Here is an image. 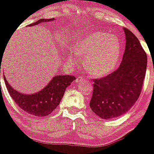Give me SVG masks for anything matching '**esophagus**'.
<instances>
[{
    "label": "esophagus",
    "instance_id": "34e87169",
    "mask_svg": "<svg viewBox=\"0 0 154 154\" xmlns=\"http://www.w3.org/2000/svg\"><path fill=\"white\" fill-rule=\"evenodd\" d=\"M86 80H87V79H86L84 76H80V77L77 78V80H79V81H84V80L85 81Z\"/></svg>",
    "mask_w": 154,
    "mask_h": 154
}]
</instances>
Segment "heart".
I'll list each match as a JSON object with an SVG mask.
<instances>
[{
  "label": "heart",
  "mask_w": 154,
  "mask_h": 154,
  "mask_svg": "<svg viewBox=\"0 0 154 154\" xmlns=\"http://www.w3.org/2000/svg\"><path fill=\"white\" fill-rule=\"evenodd\" d=\"M76 52L85 58L84 68L94 77H104L114 70L120 60L121 48L115 36L104 32H94L83 38ZM76 54L73 59L78 60Z\"/></svg>",
  "instance_id": "1"
}]
</instances>
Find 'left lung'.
<instances>
[{
	"instance_id": "left-lung-1",
	"label": "left lung",
	"mask_w": 154,
	"mask_h": 154,
	"mask_svg": "<svg viewBox=\"0 0 154 154\" xmlns=\"http://www.w3.org/2000/svg\"><path fill=\"white\" fill-rule=\"evenodd\" d=\"M126 48L118 69L94 80L90 106L100 118L118 117L128 111L139 98L146 70L147 57L139 40L124 28Z\"/></svg>"
}]
</instances>
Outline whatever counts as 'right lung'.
Returning a JSON list of instances; mask_svg holds the SVG:
<instances>
[{
	"label": "right lung",
	"instance_id": "add662e5",
	"mask_svg": "<svg viewBox=\"0 0 154 154\" xmlns=\"http://www.w3.org/2000/svg\"><path fill=\"white\" fill-rule=\"evenodd\" d=\"M54 19H40L29 26L37 25L43 22H48ZM7 89L15 103L22 110L37 117H45L50 114L59 105L65 90L70 85L73 80H76L74 76L58 75L55 76L42 90L33 94H22L11 86L4 76Z\"/></svg>",
	"mask_w": 154,
	"mask_h": 154
}]
</instances>
